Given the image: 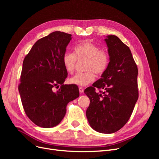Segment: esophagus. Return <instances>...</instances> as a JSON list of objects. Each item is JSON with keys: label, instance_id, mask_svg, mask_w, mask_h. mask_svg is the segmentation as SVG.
Listing matches in <instances>:
<instances>
[{"label": "esophagus", "instance_id": "1", "mask_svg": "<svg viewBox=\"0 0 159 159\" xmlns=\"http://www.w3.org/2000/svg\"><path fill=\"white\" fill-rule=\"evenodd\" d=\"M79 91H80V93H84V88H81V87H80V88H79Z\"/></svg>", "mask_w": 159, "mask_h": 159}]
</instances>
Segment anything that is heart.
I'll use <instances>...</instances> for the list:
<instances>
[{
	"label": "heart",
	"mask_w": 159,
	"mask_h": 159,
	"mask_svg": "<svg viewBox=\"0 0 159 159\" xmlns=\"http://www.w3.org/2000/svg\"><path fill=\"white\" fill-rule=\"evenodd\" d=\"M78 61L85 60L84 70L86 71L75 75L70 83L78 86H85L95 80V74L102 75L106 71L109 64L108 53L89 41H85L74 47V53L67 52L63 56V64L66 70L72 74L75 71Z\"/></svg>",
	"instance_id": "b5f03b06"
}]
</instances>
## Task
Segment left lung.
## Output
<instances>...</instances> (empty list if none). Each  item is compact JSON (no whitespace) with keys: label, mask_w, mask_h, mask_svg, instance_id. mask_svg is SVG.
<instances>
[{"label":"left lung","mask_w":159,"mask_h":159,"mask_svg":"<svg viewBox=\"0 0 159 159\" xmlns=\"http://www.w3.org/2000/svg\"><path fill=\"white\" fill-rule=\"evenodd\" d=\"M109 64L102 78L84 91L90 103L86 111L95 131L113 133L127 123L139 98L138 68L129 48L115 35L105 39ZM103 89L96 93L95 88Z\"/></svg>","instance_id":"1"}]
</instances>
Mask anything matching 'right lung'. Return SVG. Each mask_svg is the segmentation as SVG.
<instances>
[{
    "label": "right lung",
    "mask_w": 159,
    "mask_h": 159,
    "mask_svg": "<svg viewBox=\"0 0 159 159\" xmlns=\"http://www.w3.org/2000/svg\"><path fill=\"white\" fill-rule=\"evenodd\" d=\"M71 38L70 34L52 32L38 40L24 59L18 91L28 117L40 127L57 125L67 105L80 96L76 85L64 84L68 71L62 59Z\"/></svg>",
    "instance_id": "add662e5"
}]
</instances>
